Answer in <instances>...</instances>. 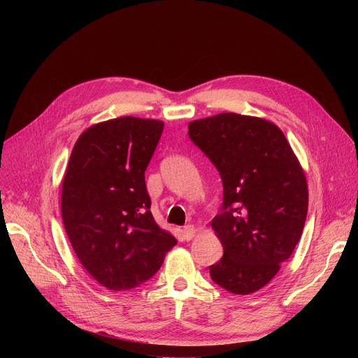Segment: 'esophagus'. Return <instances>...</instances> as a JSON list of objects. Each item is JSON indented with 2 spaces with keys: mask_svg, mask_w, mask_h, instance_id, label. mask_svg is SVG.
Masks as SVG:
<instances>
[{
  "mask_svg": "<svg viewBox=\"0 0 358 358\" xmlns=\"http://www.w3.org/2000/svg\"><path fill=\"white\" fill-rule=\"evenodd\" d=\"M194 235H196V228L193 227V224H187V227H184V229H182V236H184V239L190 241Z\"/></svg>",
  "mask_w": 358,
  "mask_h": 358,
  "instance_id": "obj_1",
  "label": "esophagus"
}]
</instances>
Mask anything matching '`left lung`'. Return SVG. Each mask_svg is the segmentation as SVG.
<instances>
[{
	"mask_svg": "<svg viewBox=\"0 0 358 358\" xmlns=\"http://www.w3.org/2000/svg\"><path fill=\"white\" fill-rule=\"evenodd\" d=\"M189 136L223 184V204L212 220L223 257L210 266L216 285L250 294L278 273L302 236L308 184L302 166L274 123L236 113L194 120Z\"/></svg>",
	"mask_w": 358,
	"mask_h": 358,
	"instance_id": "left-lung-1",
	"label": "left lung"
}]
</instances>
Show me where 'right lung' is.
<instances>
[{"label":"right lung","instance_id":"1","mask_svg":"<svg viewBox=\"0 0 358 358\" xmlns=\"http://www.w3.org/2000/svg\"><path fill=\"white\" fill-rule=\"evenodd\" d=\"M164 123L119 117L88 127L75 143L62 182V219L90 275L108 290L141 286L177 239L150 213L145 169Z\"/></svg>","mask_w":358,"mask_h":358}]
</instances>
